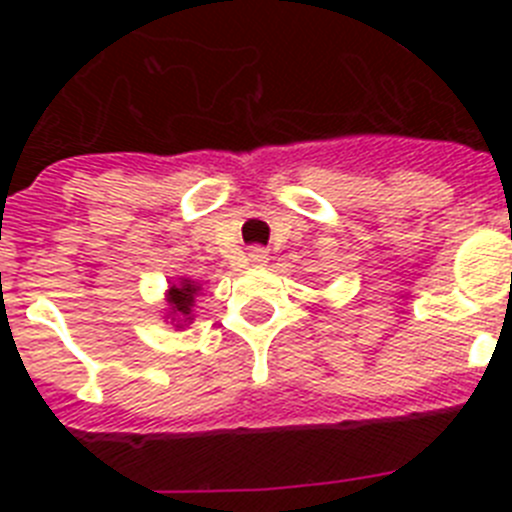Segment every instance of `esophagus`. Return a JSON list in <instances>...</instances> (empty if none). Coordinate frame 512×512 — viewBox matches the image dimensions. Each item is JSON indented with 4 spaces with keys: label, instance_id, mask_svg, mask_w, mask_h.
Segmentation results:
<instances>
[{
    "label": "esophagus",
    "instance_id": "34e87169",
    "mask_svg": "<svg viewBox=\"0 0 512 512\" xmlns=\"http://www.w3.org/2000/svg\"><path fill=\"white\" fill-rule=\"evenodd\" d=\"M266 259H269V253H266L261 246L248 248V261H251V264H264Z\"/></svg>",
    "mask_w": 512,
    "mask_h": 512
}]
</instances>
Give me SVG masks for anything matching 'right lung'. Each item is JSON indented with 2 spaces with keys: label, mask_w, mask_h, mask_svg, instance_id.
<instances>
[{
  "label": "right lung",
  "mask_w": 512,
  "mask_h": 512,
  "mask_svg": "<svg viewBox=\"0 0 512 512\" xmlns=\"http://www.w3.org/2000/svg\"><path fill=\"white\" fill-rule=\"evenodd\" d=\"M200 292V287H197V282H192V279H182L179 284H171L169 289V305L171 310H174V315L179 312V315H184V323L187 320H192V305H194V295Z\"/></svg>",
  "instance_id": "add662e5"
}]
</instances>
